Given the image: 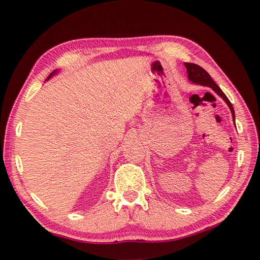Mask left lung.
<instances>
[{
	"label": "left lung",
	"mask_w": 260,
	"mask_h": 260,
	"mask_svg": "<svg viewBox=\"0 0 260 260\" xmlns=\"http://www.w3.org/2000/svg\"><path fill=\"white\" fill-rule=\"evenodd\" d=\"M186 71H187V78L192 82V84H196V85H201V86H206V87H210L211 89L221 97L223 101L225 102V104L228 105V107L231 110V115H233V118L235 120V110L233 105L229 102V99L227 98V96L224 95L223 91L220 89V87L215 84L213 81V79L210 77V75L207 73L206 70L203 68H201L200 66H198L196 63H184Z\"/></svg>",
	"instance_id": "obj_1"
}]
</instances>
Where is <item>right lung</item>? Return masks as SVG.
<instances>
[{
    "label": "right lung",
    "mask_w": 260,
    "mask_h": 260,
    "mask_svg": "<svg viewBox=\"0 0 260 260\" xmlns=\"http://www.w3.org/2000/svg\"><path fill=\"white\" fill-rule=\"evenodd\" d=\"M56 74H58V70H54V71H52V73H51L50 75H49V77H48V78H47V80L50 79L51 77H52V76H54V75H56ZM47 80H46V81H47Z\"/></svg>",
    "instance_id": "obj_1"
}]
</instances>
